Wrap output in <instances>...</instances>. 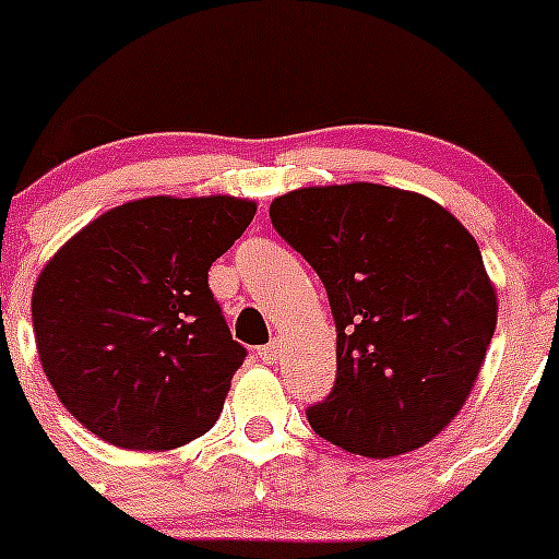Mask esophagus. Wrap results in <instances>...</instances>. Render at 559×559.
<instances>
[{
	"label": "esophagus",
	"mask_w": 559,
	"mask_h": 559,
	"mask_svg": "<svg viewBox=\"0 0 559 559\" xmlns=\"http://www.w3.org/2000/svg\"><path fill=\"white\" fill-rule=\"evenodd\" d=\"M280 349H283V346H280V343H276V341H271V343H265V346H260L258 357L263 362H274L276 357H280Z\"/></svg>",
	"instance_id": "1"
}]
</instances>
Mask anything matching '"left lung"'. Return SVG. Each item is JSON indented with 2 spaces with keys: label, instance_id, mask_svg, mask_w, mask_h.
<instances>
[{
  "label": "left lung",
  "instance_id": "1",
  "mask_svg": "<svg viewBox=\"0 0 559 559\" xmlns=\"http://www.w3.org/2000/svg\"><path fill=\"white\" fill-rule=\"evenodd\" d=\"M271 224L313 265L337 332V377L307 421L362 457H396L452 424L496 330L477 240L432 199L349 182L276 197Z\"/></svg>",
  "mask_w": 559,
  "mask_h": 559
}]
</instances>
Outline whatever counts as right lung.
Segmentation results:
<instances>
[{
    "instance_id": "add662e5",
    "label": "right lung",
    "mask_w": 559,
    "mask_h": 559,
    "mask_svg": "<svg viewBox=\"0 0 559 559\" xmlns=\"http://www.w3.org/2000/svg\"><path fill=\"white\" fill-rule=\"evenodd\" d=\"M235 197H150L82 227L40 271L33 330L46 380L112 447L166 452L218 421L246 349L207 285L252 224Z\"/></svg>"
}]
</instances>
